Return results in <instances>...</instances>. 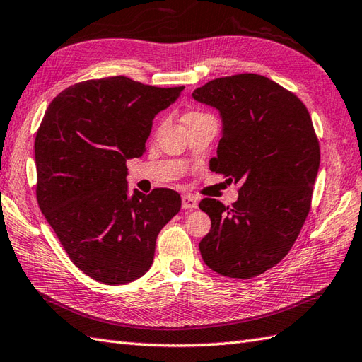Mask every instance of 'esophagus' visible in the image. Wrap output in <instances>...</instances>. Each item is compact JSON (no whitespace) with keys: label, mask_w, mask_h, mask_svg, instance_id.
Wrapping results in <instances>:
<instances>
[{"label":"esophagus","mask_w":362,"mask_h":362,"mask_svg":"<svg viewBox=\"0 0 362 362\" xmlns=\"http://www.w3.org/2000/svg\"><path fill=\"white\" fill-rule=\"evenodd\" d=\"M199 206V199L191 196V194H183L182 196V208L183 209H196Z\"/></svg>","instance_id":"esophagus-1"}]
</instances>
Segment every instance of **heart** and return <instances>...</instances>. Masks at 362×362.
Wrapping results in <instances>:
<instances>
[{"instance_id": "heart-1", "label": "heart", "mask_w": 362, "mask_h": 362, "mask_svg": "<svg viewBox=\"0 0 362 362\" xmlns=\"http://www.w3.org/2000/svg\"><path fill=\"white\" fill-rule=\"evenodd\" d=\"M194 115H200V113H188L187 116H194Z\"/></svg>"}]
</instances>
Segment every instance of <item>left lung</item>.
<instances>
[{
	"label": "left lung",
	"mask_w": 362,
	"mask_h": 362,
	"mask_svg": "<svg viewBox=\"0 0 362 362\" xmlns=\"http://www.w3.org/2000/svg\"><path fill=\"white\" fill-rule=\"evenodd\" d=\"M192 99L221 119L211 170L242 183L233 206L200 202L211 218L200 254L214 272L247 280L281 262L298 237L320 168L318 139L303 102L260 75L214 79Z\"/></svg>",
	"instance_id": "1"
}]
</instances>
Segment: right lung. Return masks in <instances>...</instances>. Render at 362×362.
<instances>
[{
    "mask_svg": "<svg viewBox=\"0 0 362 362\" xmlns=\"http://www.w3.org/2000/svg\"><path fill=\"white\" fill-rule=\"evenodd\" d=\"M183 88L91 79L59 93L45 111L35 141L36 197L70 260L93 280L141 278L160 229L180 211L173 189L129 194L127 160L144 156L156 115Z\"/></svg>",
    "mask_w": 362,
    "mask_h": 362,
    "instance_id": "obj_1",
    "label": "right lung"
}]
</instances>
